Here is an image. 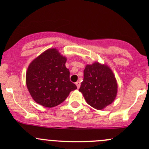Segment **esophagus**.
I'll list each match as a JSON object with an SVG mask.
<instances>
[{
  "mask_svg": "<svg viewBox=\"0 0 149 149\" xmlns=\"http://www.w3.org/2000/svg\"><path fill=\"white\" fill-rule=\"evenodd\" d=\"M76 86H77V88H78V89H79L80 86H81V83H80L79 81H78V82H76Z\"/></svg>",
  "mask_w": 149,
  "mask_h": 149,
  "instance_id": "34e87169",
  "label": "esophagus"
}]
</instances>
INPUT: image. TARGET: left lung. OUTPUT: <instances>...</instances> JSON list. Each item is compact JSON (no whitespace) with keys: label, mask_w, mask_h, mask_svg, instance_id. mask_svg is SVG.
<instances>
[{"label":"left lung","mask_w":149,"mask_h":149,"mask_svg":"<svg viewBox=\"0 0 149 149\" xmlns=\"http://www.w3.org/2000/svg\"><path fill=\"white\" fill-rule=\"evenodd\" d=\"M83 76L79 91L89 105L101 110L114 102L118 85L113 71L107 64L98 61L87 64Z\"/></svg>","instance_id":"1"}]
</instances>
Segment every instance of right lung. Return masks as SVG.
Segmentation results:
<instances>
[{
    "label": "right lung",
    "mask_w": 149,
    "mask_h": 149,
    "mask_svg": "<svg viewBox=\"0 0 149 149\" xmlns=\"http://www.w3.org/2000/svg\"><path fill=\"white\" fill-rule=\"evenodd\" d=\"M67 58L56 48L47 49L29 63L26 72V85L37 103L54 107L63 102L71 91L77 89L70 81L66 67Z\"/></svg>",
    "instance_id": "obj_1"
}]
</instances>
